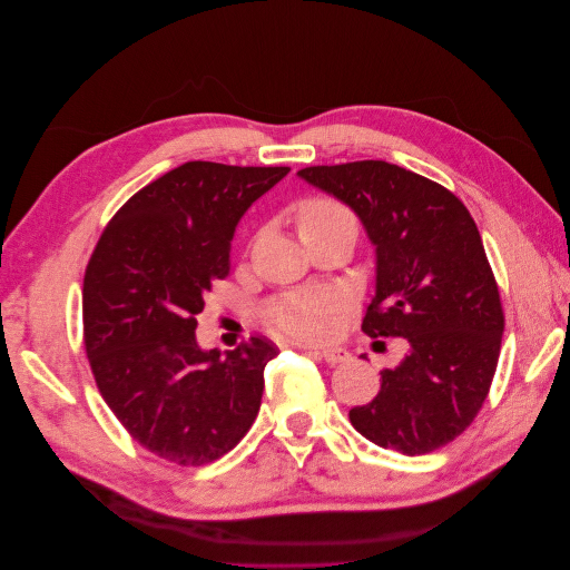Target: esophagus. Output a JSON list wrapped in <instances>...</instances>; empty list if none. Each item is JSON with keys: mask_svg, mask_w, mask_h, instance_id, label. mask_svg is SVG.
I'll return each mask as SVG.
<instances>
[{"mask_svg": "<svg viewBox=\"0 0 570 570\" xmlns=\"http://www.w3.org/2000/svg\"><path fill=\"white\" fill-rule=\"evenodd\" d=\"M316 354L325 361V364H331V366L347 364V361H350V352L342 350V347H321V350H316Z\"/></svg>", "mask_w": 570, "mask_h": 570, "instance_id": "esophagus-1", "label": "esophagus"}]
</instances>
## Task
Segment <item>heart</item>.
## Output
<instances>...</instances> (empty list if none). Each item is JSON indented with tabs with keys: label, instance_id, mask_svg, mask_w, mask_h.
<instances>
[{
	"label": "heart",
	"instance_id": "obj_1",
	"mask_svg": "<svg viewBox=\"0 0 570 570\" xmlns=\"http://www.w3.org/2000/svg\"><path fill=\"white\" fill-rule=\"evenodd\" d=\"M352 218L340 204L312 199L302 206L299 212V230L321 226V223ZM335 308V299L323 292H299V295H287L273 302L266 308V323L287 337L295 340H318L327 333L331 314Z\"/></svg>",
	"mask_w": 570,
	"mask_h": 570
}]
</instances>
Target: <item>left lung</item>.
Listing matches in <instances>:
<instances>
[{"label": "left lung", "mask_w": 570, "mask_h": 570, "mask_svg": "<svg viewBox=\"0 0 570 570\" xmlns=\"http://www.w3.org/2000/svg\"><path fill=\"white\" fill-rule=\"evenodd\" d=\"M297 176L347 204L375 247L368 337H404L373 402L350 421L383 450L435 452L473 423L497 371L504 314L485 247L450 189L387 161L308 166Z\"/></svg>", "instance_id": "obj_1"}]
</instances>
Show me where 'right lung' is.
<instances>
[{
    "mask_svg": "<svg viewBox=\"0 0 570 570\" xmlns=\"http://www.w3.org/2000/svg\"><path fill=\"white\" fill-rule=\"evenodd\" d=\"M287 166L187 161L132 195L101 233L82 281L85 350L114 416L145 450L180 465L216 461L245 438L278 347L249 337L223 356L197 344V314L228 275L249 206Z\"/></svg>",
    "mask_w": 570,
    "mask_h": 570,
    "instance_id": "1",
    "label": "right lung"
}]
</instances>
